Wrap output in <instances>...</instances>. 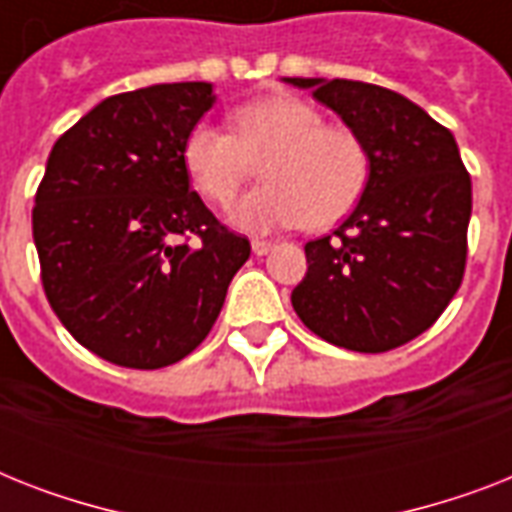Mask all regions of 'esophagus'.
<instances>
[{
    "label": "esophagus",
    "mask_w": 512,
    "mask_h": 512,
    "mask_svg": "<svg viewBox=\"0 0 512 512\" xmlns=\"http://www.w3.org/2000/svg\"><path fill=\"white\" fill-rule=\"evenodd\" d=\"M273 247H276L273 241H263V239H255V241H252V252H255L257 257L268 255V252H271Z\"/></svg>",
    "instance_id": "34e87169"
}]
</instances>
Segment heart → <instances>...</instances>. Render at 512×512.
<instances>
[{
    "instance_id": "obj_1",
    "label": "heart",
    "mask_w": 512,
    "mask_h": 512,
    "mask_svg": "<svg viewBox=\"0 0 512 512\" xmlns=\"http://www.w3.org/2000/svg\"><path fill=\"white\" fill-rule=\"evenodd\" d=\"M233 135L196 124L183 146L185 172L207 201L223 207L260 164L265 183L231 207V223L271 233L305 223L329 228L350 215L369 183V151L356 132L324 124L300 98L271 95L231 116Z\"/></svg>"
}]
</instances>
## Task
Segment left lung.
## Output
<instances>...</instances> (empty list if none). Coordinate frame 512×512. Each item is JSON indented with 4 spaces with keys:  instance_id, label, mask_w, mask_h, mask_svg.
Here are the masks:
<instances>
[{
    "instance_id": "8db88e82",
    "label": "left lung",
    "mask_w": 512,
    "mask_h": 512,
    "mask_svg": "<svg viewBox=\"0 0 512 512\" xmlns=\"http://www.w3.org/2000/svg\"><path fill=\"white\" fill-rule=\"evenodd\" d=\"M311 90L369 151V183L335 236L308 241L292 308L321 340L382 353L422 335L460 289L473 209L457 140L404 95L350 79Z\"/></svg>"
}]
</instances>
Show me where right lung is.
<instances>
[{"label":"right lung","mask_w":512,"mask_h":512,"mask_svg":"<svg viewBox=\"0 0 512 512\" xmlns=\"http://www.w3.org/2000/svg\"><path fill=\"white\" fill-rule=\"evenodd\" d=\"M212 106L209 82L122 92L50 151L31 217L44 295L111 364L162 369L188 356L247 263L249 241L217 223L183 164L185 138Z\"/></svg>","instance_id":"add662e5"}]
</instances>
